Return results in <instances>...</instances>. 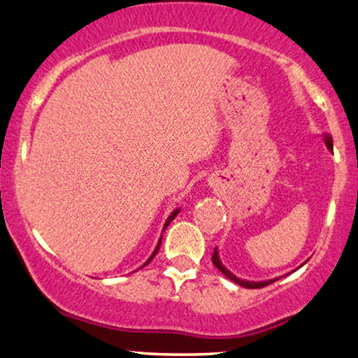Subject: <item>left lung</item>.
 <instances>
[{
	"instance_id": "1",
	"label": "left lung",
	"mask_w": 358,
	"mask_h": 358,
	"mask_svg": "<svg viewBox=\"0 0 358 358\" xmlns=\"http://www.w3.org/2000/svg\"><path fill=\"white\" fill-rule=\"evenodd\" d=\"M323 139H324V144L328 145V149L329 150H332V138L329 134H323ZM213 263H214V266L215 268H217L220 273H222L224 275H227V278L230 279V280H234L235 284H238V285H241V287H245V289H261V287H264V285H269V284H273V282H275L278 280L279 278H275V279H269V280H259V282H253V280H243V279H240V278H236L235 274H231L230 271L225 268V266L222 264V261H220V258H219V250L215 248L214 250V253H213ZM303 264H306V261ZM301 264V266H303Z\"/></svg>"
}]
</instances>
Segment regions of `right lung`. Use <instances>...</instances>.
I'll return each instance as SVG.
<instances>
[{
  "label": "right lung",
  "instance_id": "right-lung-1",
  "mask_svg": "<svg viewBox=\"0 0 358 358\" xmlns=\"http://www.w3.org/2000/svg\"><path fill=\"white\" fill-rule=\"evenodd\" d=\"M178 213H180V208H178V209H175V210H173V213L169 215V217H167V220H165V224H164V230H162V231H165V229H167V227H169V224H170V222H172V220H173L175 217H177V215H178ZM160 243H162V236H160V238H159V243H157V246H155L154 253H152V255H150V258H149L148 261H145V263H144L143 266H145V264H149V263H150V261H152V258H154V256H155V255H157V251H159V248H160Z\"/></svg>",
  "mask_w": 358,
  "mask_h": 358
}]
</instances>
